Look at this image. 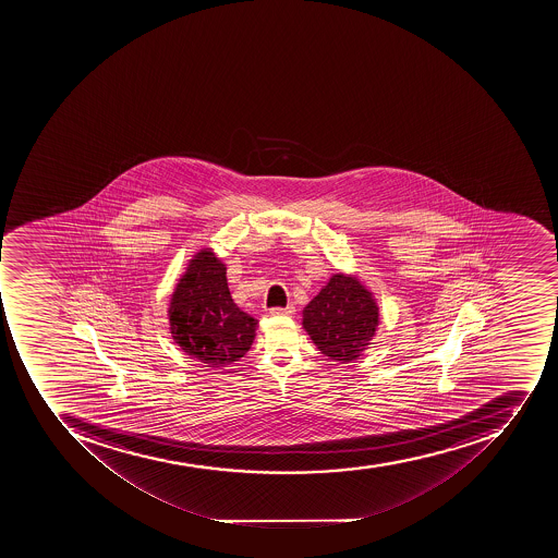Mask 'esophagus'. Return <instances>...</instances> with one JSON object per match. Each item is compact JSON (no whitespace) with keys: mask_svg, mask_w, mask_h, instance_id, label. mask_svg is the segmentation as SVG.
I'll return each mask as SVG.
<instances>
[{"mask_svg":"<svg viewBox=\"0 0 558 558\" xmlns=\"http://www.w3.org/2000/svg\"><path fill=\"white\" fill-rule=\"evenodd\" d=\"M268 312H270L272 316H293L294 307L293 305H288V307H274Z\"/></svg>","mask_w":558,"mask_h":558,"instance_id":"obj_1","label":"esophagus"}]
</instances>
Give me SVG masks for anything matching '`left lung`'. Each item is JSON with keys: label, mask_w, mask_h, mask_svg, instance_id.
I'll use <instances>...</instances> for the list:
<instances>
[{"label": "left lung", "mask_w": 558, "mask_h": 558, "mask_svg": "<svg viewBox=\"0 0 558 558\" xmlns=\"http://www.w3.org/2000/svg\"><path fill=\"white\" fill-rule=\"evenodd\" d=\"M302 326L320 354L337 363L360 360L378 328L374 293L354 274L337 272L303 308Z\"/></svg>", "instance_id": "obj_1"}]
</instances>
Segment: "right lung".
<instances>
[{"label":"right lung","mask_w":558,"mask_h":558,"mask_svg":"<svg viewBox=\"0 0 558 558\" xmlns=\"http://www.w3.org/2000/svg\"><path fill=\"white\" fill-rule=\"evenodd\" d=\"M172 340L207 368H225L250 351L258 320L233 303L227 267L211 247L197 251L167 308Z\"/></svg>","instance_id":"1"}]
</instances>
